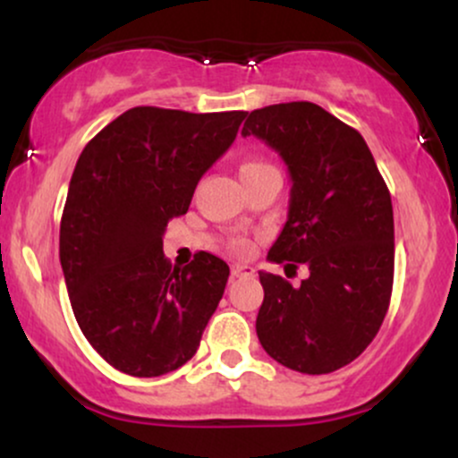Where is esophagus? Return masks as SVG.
<instances>
[{"label":"esophagus","instance_id":"obj_1","mask_svg":"<svg viewBox=\"0 0 458 458\" xmlns=\"http://www.w3.org/2000/svg\"><path fill=\"white\" fill-rule=\"evenodd\" d=\"M230 273H233V277H250L254 276V269L250 265H233Z\"/></svg>","mask_w":458,"mask_h":458}]
</instances>
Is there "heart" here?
I'll use <instances>...</instances> for the list:
<instances>
[{
  "label": "heart",
  "mask_w": 458,
  "mask_h": 458,
  "mask_svg": "<svg viewBox=\"0 0 458 458\" xmlns=\"http://www.w3.org/2000/svg\"><path fill=\"white\" fill-rule=\"evenodd\" d=\"M260 167H267V163H262V161H245V163H241L239 174H247V172L260 170ZM234 250H236V251H247V250H250V245L243 243V241H236Z\"/></svg>",
  "instance_id": "heart-1"
}]
</instances>
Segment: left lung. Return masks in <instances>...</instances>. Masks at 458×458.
I'll list each match as a JSON object with an SVG mask.
<instances>
[{"mask_svg": "<svg viewBox=\"0 0 458 458\" xmlns=\"http://www.w3.org/2000/svg\"><path fill=\"white\" fill-rule=\"evenodd\" d=\"M241 135L280 152L293 181L288 219L267 259L310 269L297 288L260 271L256 334L282 366L327 375L364 353L390 308V191L364 138L314 103L254 109Z\"/></svg>", "mask_w": 458, "mask_h": 458, "instance_id": "left-lung-1", "label": "left lung"}]
</instances>
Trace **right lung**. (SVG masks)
I'll list each match as a JSON object with an SVG mask.
<instances>
[{
  "label": "right lung",
  "instance_id": "add662e5",
  "mask_svg": "<svg viewBox=\"0 0 458 458\" xmlns=\"http://www.w3.org/2000/svg\"><path fill=\"white\" fill-rule=\"evenodd\" d=\"M245 115L133 107L79 155L60 262L79 327L115 370L161 377L196 355L230 269L208 251L172 269L163 233L187 213L198 181L230 148Z\"/></svg>",
  "mask_w": 458,
  "mask_h": 458
}]
</instances>
